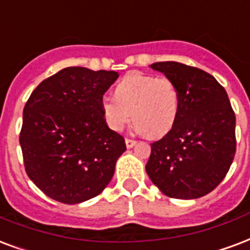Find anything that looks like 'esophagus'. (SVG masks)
<instances>
[{
	"instance_id": "1",
	"label": "esophagus",
	"mask_w": 250,
	"mask_h": 250,
	"mask_svg": "<svg viewBox=\"0 0 250 250\" xmlns=\"http://www.w3.org/2000/svg\"><path fill=\"white\" fill-rule=\"evenodd\" d=\"M125 144H126V147H129V149H130V147H133V146L136 145L137 142L134 140H130V138H126V140H125Z\"/></svg>"
}]
</instances>
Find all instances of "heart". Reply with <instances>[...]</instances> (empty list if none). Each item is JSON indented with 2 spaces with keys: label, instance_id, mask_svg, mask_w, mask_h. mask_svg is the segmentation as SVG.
Instances as JSON below:
<instances>
[{
  "label": "heart",
  "instance_id": "obj_1",
  "mask_svg": "<svg viewBox=\"0 0 250 250\" xmlns=\"http://www.w3.org/2000/svg\"><path fill=\"white\" fill-rule=\"evenodd\" d=\"M106 125L121 132L133 113L138 132L157 140L175 126L181 112V93L170 78L130 72L114 88V97L100 101Z\"/></svg>",
  "mask_w": 250,
  "mask_h": 250
}]
</instances>
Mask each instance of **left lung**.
<instances>
[{"mask_svg":"<svg viewBox=\"0 0 250 250\" xmlns=\"http://www.w3.org/2000/svg\"><path fill=\"white\" fill-rule=\"evenodd\" d=\"M175 83L181 112L175 126L151 144L146 172L166 196L196 199L220 185L236 153V117L216 79L178 62L150 65Z\"/></svg>","mask_w":250,"mask_h":250,"instance_id":"1","label":"left lung"}]
</instances>
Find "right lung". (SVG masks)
Listing matches in <instances>:
<instances>
[{
	"mask_svg": "<svg viewBox=\"0 0 250 250\" xmlns=\"http://www.w3.org/2000/svg\"><path fill=\"white\" fill-rule=\"evenodd\" d=\"M114 71L67 67L35 88L23 108L20 134L25 170L42 192L64 204L100 194L126 150L101 112Z\"/></svg>",
	"mask_w": 250,
	"mask_h": 250,
	"instance_id": "1",
	"label": "right lung"
}]
</instances>
